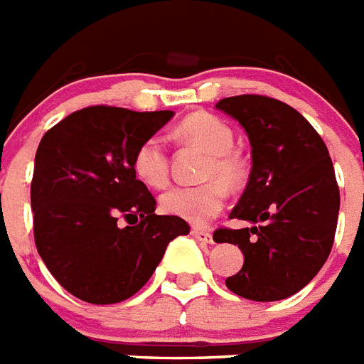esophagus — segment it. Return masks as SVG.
I'll return each mask as SVG.
<instances>
[{
  "instance_id": "obj_1",
  "label": "esophagus",
  "mask_w": 364,
  "mask_h": 364,
  "mask_svg": "<svg viewBox=\"0 0 364 364\" xmlns=\"http://www.w3.org/2000/svg\"><path fill=\"white\" fill-rule=\"evenodd\" d=\"M191 235H193V238H197V240H200V242H212V232L210 231H205V229H199V228H193L191 229Z\"/></svg>"
}]
</instances>
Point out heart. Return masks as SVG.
Listing matches in <instances>:
<instances>
[{"mask_svg": "<svg viewBox=\"0 0 364 364\" xmlns=\"http://www.w3.org/2000/svg\"><path fill=\"white\" fill-rule=\"evenodd\" d=\"M178 135L208 152L199 186H176L165 191L159 205L171 216L184 218L203 225L218 216L225 205L228 190H237L244 182L246 167L232 150L235 132L228 122L210 112H193L178 124ZM133 173L142 184L165 188L168 182L167 144L159 135H152L136 146L133 154Z\"/></svg>", "mask_w": 364, "mask_h": 364, "instance_id": "b5f03b06", "label": "heart"}]
</instances>
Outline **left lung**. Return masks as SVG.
Segmentation results:
<instances>
[{"label": "left lung", "mask_w": 364, "mask_h": 364, "mask_svg": "<svg viewBox=\"0 0 364 364\" xmlns=\"http://www.w3.org/2000/svg\"><path fill=\"white\" fill-rule=\"evenodd\" d=\"M246 129L252 173L229 218L252 228H220L216 242L242 250L244 264L225 286L250 301H280L301 291L331 254L340 191L323 139L293 107L244 94L216 103Z\"/></svg>", "instance_id": "left-lung-1"}]
</instances>
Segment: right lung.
<instances>
[{
    "label": "right lung",
    "instance_id": "obj_1",
    "mask_svg": "<svg viewBox=\"0 0 364 364\" xmlns=\"http://www.w3.org/2000/svg\"><path fill=\"white\" fill-rule=\"evenodd\" d=\"M173 116L94 105L50 127L31 178L35 246L58 284L80 301L114 304L135 295L188 235L178 216H158L133 173V154Z\"/></svg>",
    "mask_w": 364,
    "mask_h": 364
}]
</instances>
